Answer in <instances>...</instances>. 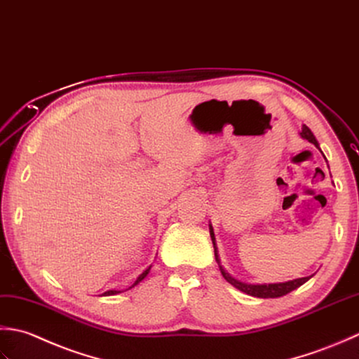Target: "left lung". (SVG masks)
Masks as SVG:
<instances>
[{"mask_svg": "<svg viewBox=\"0 0 359 359\" xmlns=\"http://www.w3.org/2000/svg\"><path fill=\"white\" fill-rule=\"evenodd\" d=\"M299 135H301L304 139H306L309 142L316 145V147L319 149V142L316 141V137H314V135L311 133V130L309 127L302 126V131ZM209 232H210L212 243H214V252H215V260L218 263V268H220V271H222L224 279L228 280L232 285V287H236L237 290H240L241 292H246V294L254 296V297L274 299V297H280V296L288 294V292L299 288L306 280L311 279V276H309V277H301V279H294V280H288V282H279V283H246V282H241V280L236 279V277H232L228 271H226V269L223 268V265L220 263V257H218V248H217V243H215V233H214V228H212L210 223H209Z\"/></svg>", "mask_w": 359, "mask_h": 359, "instance_id": "8db88e82", "label": "left lung"}]
</instances>
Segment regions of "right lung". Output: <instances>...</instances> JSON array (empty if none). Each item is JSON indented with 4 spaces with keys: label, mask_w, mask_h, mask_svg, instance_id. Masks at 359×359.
I'll use <instances>...</instances> for the list:
<instances>
[{
    "label": "right lung",
    "mask_w": 359,
    "mask_h": 359,
    "mask_svg": "<svg viewBox=\"0 0 359 359\" xmlns=\"http://www.w3.org/2000/svg\"><path fill=\"white\" fill-rule=\"evenodd\" d=\"M150 269H151V265H150V266H147V268H145V269H144V271H142L141 274H139V276H137V279L135 280V283H133V285H131V287H128L127 290H130V288H133V287H136V285H137L139 282H142V280L145 279V277H147V274L150 273ZM127 290H123V291H127ZM119 292H122V290H108V291H105V292H104V294H102V296H114V294H119Z\"/></svg>",
    "instance_id": "add662e5"
}]
</instances>
